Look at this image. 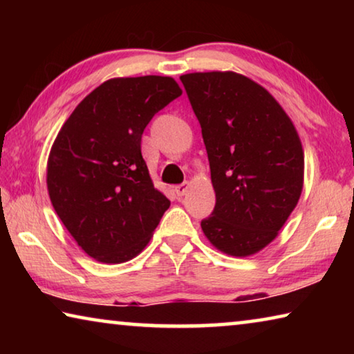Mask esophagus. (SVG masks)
<instances>
[{
	"label": "esophagus",
	"instance_id": "esophagus-1",
	"mask_svg": "<svg viewBox=\"0 0 354 354\" xmlns=\"http://www.w3.org/2000/svg\"><path fill=\"white\" fill-rule=\"evenodd\" d=\"M187 189H189V183H183V184L175 185V192L178 196H183L185 192H187Z\"/></svg>",
	"mask_w": 354,
	"mask_h": 354
}]
</instances>
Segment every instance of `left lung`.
<instances>
[{"label":"left lung","instance_id":"obj_1","mask_svg":"<svg viewBox=\"0 0 354 354\" xmlns=\"http://www.w3.org/2000/svg\"><path fill=\"white\" fill-rule=\"evenodd\" d=\"M181 82L217 200L201 230L226 254H254L278 236L301 195V140L278 101L247 76L207 71L183 75Z\"/></svg>","mask_w":354,"mask_h":354}]
</instances>
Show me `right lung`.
<instances>
[{"mask_svg":"<svg viewBox=\"0 0 354 354\" xmlns=\"http://www.w3.org/2000/svg\"><path fill=\"white\" fill-rule=\"evenodd\" d=\"M181 93L169 76L113 77L88 93L59 131L46 165L48 194L93 259H133L170 207L154 189L140 142L154 113Z\"/></svg>","mask_w":354,"mask_h":354,"instance_id":"add662e5","label":"right lung"}]
</instances>
